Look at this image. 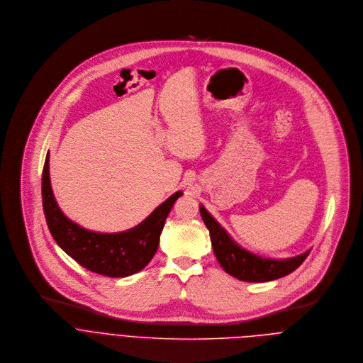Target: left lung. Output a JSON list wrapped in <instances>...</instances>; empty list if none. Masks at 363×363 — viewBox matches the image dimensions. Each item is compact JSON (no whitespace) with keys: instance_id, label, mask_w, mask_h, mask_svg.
<instances>
[{"instance_id":"left-lung-1","label":"left lung","mask_w":363,"mask_h":363,"mask_svg":"<svg viewBox=\"0 0 363 363\" xmlns=\"http://www.w3.org/2000/svg\"><path fill=\"white\" fill-rule=\"evenodd\" d=\"M201 219L208 229L213 252L226 273L243 281H270L296 270L311 250L289 259H267L239 246L211 214L200 206Z\"/></svg>"}]
</instances>
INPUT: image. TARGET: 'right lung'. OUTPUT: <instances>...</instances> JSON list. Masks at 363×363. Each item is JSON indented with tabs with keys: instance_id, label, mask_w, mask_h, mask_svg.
Here are the masks:
<instances>
[{
	"instance_id": "1",
	"label": "right lung",
	"mask_w": 363,
	"mask_h": 363,
	"mask_svg": "<svg viewBox=\"0 0 363 363\" xmlns=\"http://www.w3.org/2000/svg\"><path fill=\"white\" fill-rule=\"evenodd\" d=\"M43 207L57 245L83 267L108 277H125L146 267L157 252L160 235L174 201L176 191L135 228L120 233H99L71 222L58 207L50 183V157L43 170Z\"/></svg>"
}]
</instances>
